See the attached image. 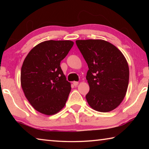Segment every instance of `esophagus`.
<instances>
[{
  "label": "esophagus",
  "instance_id": "esophagus-1",
  "mask_svg": "<svg viewBox=\"0 0 149 149\" xmlns=\"http://www.w3.org/2000/svg\"><path fill=\"white\" fill-rule=\"evenodd\" d=\"M78 84H79V82H77V81H74V82H73V85H74V86H77Z\"/></svg>",
  "mask_w": 149,
  "mask_h": 149
}]
</instances>
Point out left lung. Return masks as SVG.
Instances as JSON below:
<instances>
[{
  "label": "left lung",
  "mask_w": 149,
  "mask_h": 149,
  "mask_svg": "<svg viewBox=\"0 0 149 149\" xmlns=\"http://www.w3.org/2000/svg\"><path fill=\"white\" fill-rule=\"evenodd\" d=\"M89 68L86 79L90 90L85 96L93 109L108 112L124 99L129 84V66L122 52L104 40H77Z\"/></svg>",
  "instance_id": "left-lung-1"
}]
</instances>
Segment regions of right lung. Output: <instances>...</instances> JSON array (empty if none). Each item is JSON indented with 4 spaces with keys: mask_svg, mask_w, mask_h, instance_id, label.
<instances>
[{
    "mask_svg": "<svg viewBox=\"0 0 149 149\" xmlns=\"http://www.w3.org/2000/svg\"><path fill=\"white\" fill-rule=\"evenodd\" d=\"M74 45L72 41L42 42L30 50L21 70V85L35 110L53 115L62 110L71 91L60 62Z\"/></svg>",
    "mask_w": 149,
    "mask_h": 149,
    "instance_id": "1",
    "label": "right lung"
}]
</instances>
